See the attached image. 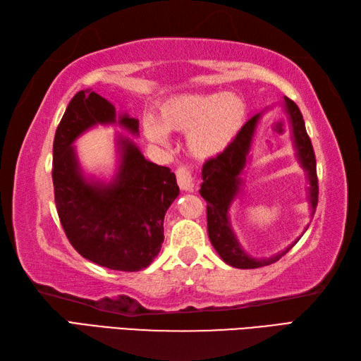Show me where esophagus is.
Masks as SVG:
<instances>
[{
  "mask_svg": "<svg viewBox=\"0 0 361 361\" xmlns=\"http://www.w3.org/2000/svg\"><path fill=\"white\" fill-rule=\"evenodd\" d=\"M176 181L183 190H192L194 189V172L190 171L188 166H180L176 169Z\"/></svg>",
  "mask_w": 361,
  "mask_h": 361,
  "instance_id": "34e87169",
  "label": "esophagus"
}]
</instances>
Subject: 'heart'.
Returning a JSON list of instances; mask_svg holds the SVG:
<instances>
[{
  "mask_svg": "<svg viewBox=\"0 0 361 361\" xmlns=\"http://www.w3.org/2000/svg\"><path fill=\"white\" fill-rule=\"evenodd\" d=\"M245 104L234 94H181L159 106L158 119H147L145 135L164 141V130L188 133L189 150L198 158H211L228 149L245 121Z\"/></svg>",
  "mask_w": 361,
  "mask_h": 361,
  "instance_id": "1",
  "label": "heart"
}]
</instances>
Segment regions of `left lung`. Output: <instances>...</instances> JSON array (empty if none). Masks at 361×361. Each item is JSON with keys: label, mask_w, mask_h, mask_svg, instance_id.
Segmentation results:
<instances>
[{"label": "left lung", "mask_w": 361, "mask_h": 361, "mask_svg": "<svg viewBox=\"0 0 361 361\" xmlns=\"http://www.w3.org/2000/svg\"><path fill=\"white\" fill-rule=\"evenodd\" d=\"M286 105L288 116L291 119V128H293L299 159H301L305 171L309 172L310 203L313 212H315L319 194L315 152H313V145L307 135V130H305L302 114L299 111L298 105L288 97H286ZM257 119L259 114L245 122V126L239 130V133L234 137V141L228 145V149L219 153L217 157L206 159L202 169L203 183L200 195L208 203V206H206V219H208L209 240L220 257L226 264L235 268H259L264 265H270L276 262V260H279L281 256L287 252L286 251L279 256L264 260L251 259L240 250L239 243H237L228 224V208L231 204L233 198L235 197L237 190H239V175L245 166V161H247V153L250 150Z\"/></svg>", "instance_id": "1"}]
</instances>
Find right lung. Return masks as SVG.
Instances as JSON below:
<instances>
[{"label":"right lung","instance_id":"1","mask_svg":"<svg viewBox=\"0 0 361 361\" xmlns=\"http://www.w3.org/2000/svg\"><path fill=\"white\" fill-rule=\"evenodd\" d=\"M114 121L113 105L94 91H79L71 99L54 136V200L68 240L80 256L110 270L137 271L159 252L164 214L180 189L171 169L150 163L127 140L111 186L102 189L82 178L73 141L91 126ZM119 122L137 132L136 119L124 116Z\"/></svg>","mask_w":361,"mask_h":361}]
</instances>
